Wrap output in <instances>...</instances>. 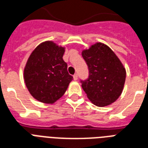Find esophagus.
<instances>
[{
  "instance_id": "obj_1",
  "label": "esophagus",
  "mask_w": 148,
  "mask_h": 148,
  "mask_svg": "<svg viewBox=\"0 0 148 148\" xmlns=\"http://www.w3.org/2000/svg\"><path fill=\"white\" fill-rule=\"evenodd\" d=\"M73 77H74V81H77V74H74V76H73Z\"/></svg>"
}]
</instances>
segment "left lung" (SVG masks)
I'll return each mask as SVG.
<instances>
[{
    "mask_svg": "<svg viewBox=\"0 0 148 148\" xmlns=\"http://www.w3.org/2000/svg\"><path fill=\"white\" fill-rule=\"evenodd\" d=\"M88 66L89 77L82 81V88L90 101L104 107L118 99L123 90L126 69L107 45L96 42L82 53Z\"/></svg>",
    "mask_w": 148,
    "mask_h": 148,
    "instance_id": "1",
    "label": "left lung"
}]
</instances>
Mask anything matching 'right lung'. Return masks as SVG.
Instances as JSON below:
<instances>
[{
  "label": "right lung",
  "mask_w": 148,
  "mask_h": 148,
  "mask_svg": "<svg viewBox=\"0 0 148 148\" xmlns=\"http://www.w3.org/2000/svg\"><path fill=\"white\" fill-rule=\"evenodd\" d=\"M65 47L45 41L32 52L24 68V81L34 99L53 104L64 95L73 77L63 60Z\"/></svg>",
  "instance_id": "obj_1"
}]
</instances>
